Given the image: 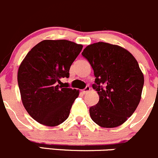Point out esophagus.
<instances>
[{
	"mask_svg": "<svg viewBox=\"0 0 158 158\" xmlns=\"http://www.w3.org/2000/svg\"><path fill=\"white\" fill-rule=\"evenodd\" d=\"M89 90H90V87L88 85V86H86L83 90H82V93L85 94V93H87L88 92H89Z\"/></svg>",
	"mask_w": 158,
	"mask_h": 158,
	"instance_id": "obj_1",
	"label": "esophagus"
}]
</instances>
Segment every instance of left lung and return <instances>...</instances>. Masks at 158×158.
<instances>
[{
    "label": "left lung",
    "instance_id": "left-lung-1",
    "mask_svg": "<svg viewBox=\"0 0 158 158\" xmlns=\"http://www.w3.org/2000/svg\"><path fill=\"white\" fill-rule=\"evenodd\" d=\"M94 72L99 100L89 108L92 120L99 126H120L134 113L141 99L144 78L130 52L116 45L97 42L82 52Z\"/></svg>",
    "mask_w": 158,
    "mask_h": 158
}]
</instances>
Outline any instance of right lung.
<instances>
[{
    "label": "right lung",
    "instance_id": "obj_1",
    "mask_svg": "<svg viewBox=\"0 0 158 158\" xmlns=\"http://www.w3.org/2000/svg\"><path fill=\"white\" fill-rule=\"evenodd\" d=\"M82 45L68 40H44L29 51L20 65L18 82L22 103L28 114L41 124L56 127L69 116L79 90L62 88V78Z\"/></svg>",
    "mask_w": 158,
    "mask_h": 158
}]
</instances>
